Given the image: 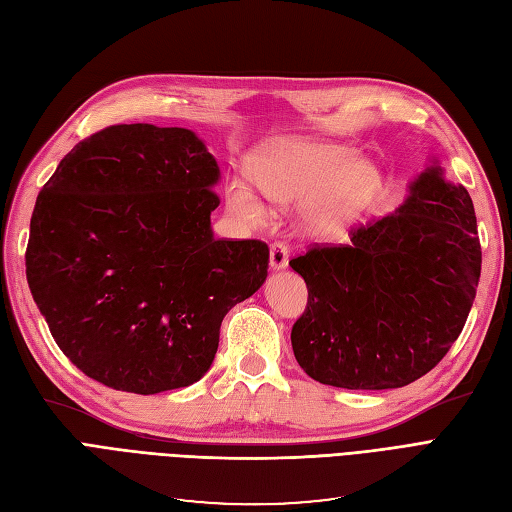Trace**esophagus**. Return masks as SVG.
<instances>
[{
  "instance_id": "1",
  "label": "esophagus",
  "mask_w": 512,
  "mask_h": 512,
  "mask_svg": "<svg viewBox=\"0 0 512 512\" xmlns=\"http://www.w3.org/2000/svg\"><path fill=\"white\" fill-rule=\"evenodd\" d=\"M288 256H290V247L286 243H273L271 245V258H269L271 269H286L288 267Z\"/></svg>"
}]
</instances>
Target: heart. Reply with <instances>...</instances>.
<instances>
[{"mask_svg":"<svg viewBox=\"0 0 512 512\" xmlns=\"http://www.w3.org/2000/svg\"><path fill=\"white\" fill-rule=\"evenodd\" d=\"M254 181L275 205L305 203L327 192L318 200L314 220L324 230H337L365 207L378 185V173L356 164V151L346 145L301 143L260 162ZM230 205L250 224L265 220V211L241 188L232 192Z\"/></svg>","mask_w":512,"mask_h":512,"instance_id":"obj_1","label":"heart"}]
</instances>
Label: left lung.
Returning <instances> with one entry per match:
<instances>
[{
	"label": "left lung",
	"mask_w": 512,
	"mask_h": 512,
	"mask_svg": "<svg viewBox=\"0 0 512 512\" xmlns=\"http://www.w3.org/2000/svg\"><path fill=\"white\" fill-rule=\"evenodd\" d=\"M474 205L431 166L395 213L290 260L307 307L290 342L307 376L352 391L406 386L451 350L480 277Z\"/></svg>",
	"instance_id": "1"
}]
</instances>
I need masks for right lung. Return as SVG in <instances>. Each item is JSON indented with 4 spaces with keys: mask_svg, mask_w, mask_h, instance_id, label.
I'll use <instances>...</instances> for the list:
<instances>
[{
    "mask_svg": "<svg viewBox=\"0 0 512 512\" xmlns=\"http://www.w3.org/2000/svg\"><path fill=\"white\" fill-rule=\"evenodd\" d=\"M218 162L185 128L108 126L38 194L27 284L57 346L115 391L205 376L230 307L262 286L269 245L213 239Z\"/></svg>",
    "mask_w": 512,
    "mask_h": 512,
    "instance_id": "add662e5",
    "label": "right lung"
}]
</instances>
